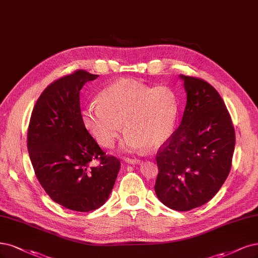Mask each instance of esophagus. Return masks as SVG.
I'll return each mask as SVG.
<instances>
[{"label":"esophagus","mask_w":258,"mask_h":258,"mask_svg":"<svg viewBox=\"0 0 258 258\" xmlns=\"http://www.w3.org/2000/svg\"><path fill=\"white\" fill-rule=\"evenodd\" d=\"M125 161L127 163H131V164H138L140 162V159H138V158H126Z\"/></svg>","instance_id":"obj_1"}]
</instances>
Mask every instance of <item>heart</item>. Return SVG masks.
Returning a JSON list of instances; mask_svg holds the SVG:
<instances>
[{
	"label": "heart",
	"instance_id": "1",
	"mask_svg": "<svg viewBox=\"0 0 258 258\" xmlns=\"http://www.w3.org/2000/svg\"><path fill=\"white\" fill-rule=\"evenodd\" d=\"M98 103L82 111L84 126L102 147L110 148L123 129L126 152L154 150L171 139L179 115V101L171 86H150L119 79L100 92Z\"/></svg>",
	"mask_w": 258,
	"mask_h": 258
}]
</instances>
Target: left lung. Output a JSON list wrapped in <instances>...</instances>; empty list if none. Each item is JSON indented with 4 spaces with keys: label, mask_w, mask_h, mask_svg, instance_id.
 <instances>
[{
    "label": "left lung",
    "mask_w": 258,
    "mask_h": 258,
    "mask_svg": "<svg viewBox=\"0 0 258 258\" xmlns=\"http://www.w3.org/2000/svg\"><path fill=\"white\" fill-rule=\"evenodd\" d=\"M179 77L186 104L179 127L156 155L155 191L166 207L188 211L209 202L226 180L236 138L216 88L200 78Z\"/></svg>",
    "instance_id": "1"
}]
</instances>
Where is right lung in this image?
I'll return each instance as SVG.
<instances>
[{
    "instance_id": "obj_1",
    "label": "right lung",
    "mask_w": 258,
    "mask_h": 258,
    "mask_svg": "<svg viewBox=\"0 0 258 258\" xmlns=\"http://www.w3.org/2000/svg\"><path fill=\"white\" fill-rule=\"evenodd\" d=\"M98 78L85 70L51 83L35 104L28 129V149L39 183L55 203L88 212L109 199L120 162L105 155L86 130L80 91ZM100 164L92 167L90 162Z\"/></svg>"
}]
</instances>
